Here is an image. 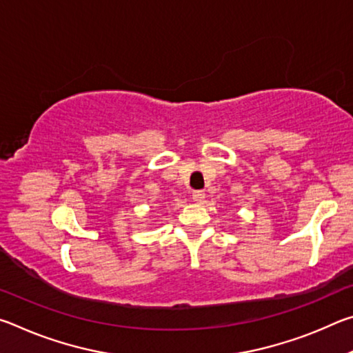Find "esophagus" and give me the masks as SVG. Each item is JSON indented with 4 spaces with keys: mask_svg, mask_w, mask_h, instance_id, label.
Segmentation results:
<instances>
[{
    "mask_svg": "<svg viewBox=\"0 0 353 353\" xmlns=\"http://www.w3.org/2000/svg\"><path fill=\"white\" fill-rule=\"evenodd\" d=\"M205 199V193L202 190H196L193 191V201L198 202V204H201V202H204Z\"/></svg>",
    "mask_w": 353,
    "mask_h": 353,
    "instance_id": "esophagus-1",
    "label": "esophagus"
}]
</instances>
